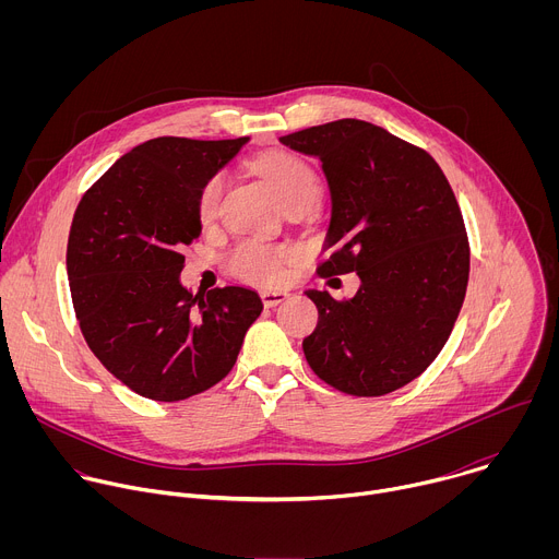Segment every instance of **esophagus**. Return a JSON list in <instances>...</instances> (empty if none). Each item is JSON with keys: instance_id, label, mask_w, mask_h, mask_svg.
Listing matches in <instances>:
<instances>
[{"instance_id": "1", "label": "esophagus", "mask_w": 559, "mask_h": 559, "mask_svg": "<svg viewBox=\"0 0 559 559\" xmlns=\"http://www.w3.org/2000/svg\"><path fill=\"white\" fill-rule=\"evenodd\" d=\"M287 296H289V294L283 292V289H263V292H261V298H263V305H265V307H276V305H281Z\"/></svg>"}]
</instances>
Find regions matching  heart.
Returning a JSON list of instances; mask_svg holds the SVG:
<instances>
[{
	"instance_id": "1",
	"label": "heart",
	"mask_w": 559,
	"mask_h": 559,
	"mask_svg": "<svg viewBox=\"0 0 559 559\" xmlns=\"http://www.w3.org/2000/svg\"><path fill=\"white\" fill-rule=\"evenodd\" d=\"M252 170L265 181L274 199L283 210L292 205L309 207L321 194V179L316 170L302 162L300 156L289 152H270L252 162ZM225 192V177L212 175L199 192V216L203 223H212L221 212V201ZM289 252L283 248H272L263 241H241L229 257L227 265L238 276L261 285H276L285 278V265Z\"/></svg>"
}]
</instances>
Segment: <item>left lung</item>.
<instances>
[{
    "label": "left lung",
    "instance_id": "8db88e82",
    "mask_svg": "<svg viewBox=\"0 0 559 559\" xmlns=\"http://www.w3.org/2000/svg\"><path fill=\"white\" fill-rule=\"evenodd\" d=\"M321 158L332 194L318 276L356 272L336 300L307 289L318 325L302 341L313 373L349 395H384L418 378L444 347L468 283V238L455 194L418 145L360 119L281 136Z\"/></svg>",
    "mask_w": 559,
    "mask_h": 559
}]
</instances>
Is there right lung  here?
<instances>
[{"instance_id": "add662e5", "label": "right lung", "mask_w": 559, "mask_h": 559, "mask_svg": "<svg viewBox=\"0 0 559 559\" xmlns=\"http://www.w3.org/2000/svg\"><path fill=\"white\" fill-rule=\"evenodd\" d=\"M250 139H150L79 201L66 250L72 307L99 362L134 393L177 403L223 380L263 311L248 287L188 292L199 192Z\"/></svg>"}]
</instances>
